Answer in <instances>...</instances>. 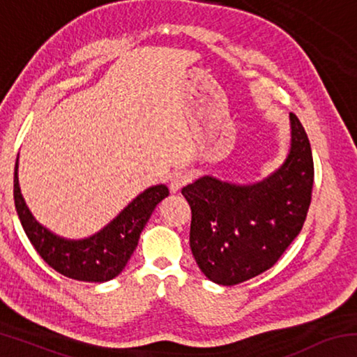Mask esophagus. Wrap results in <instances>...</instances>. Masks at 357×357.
I'll return each mask as SVG.
<instances>
[{"instance_id":"esophagus-1","label":"esophagus","mask_w":357,"mask_h":357,"mask_svg":"<svg viewBox=\"0 0 357 357\" xmlns=\"http://www.w3.org/2000/svg\"><path fill=\"white\" fill-rule=\"evenodd\" d=\"M189 183V176L184 172H174L170 176V190L172 192H179L183 187Z\"/></svg>"}]
</instances>
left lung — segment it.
<instances>
[{
    "label": "left lung",
    "mask_w": 357,
    "mask_h": 357,
    "mask_svg": "<svg viewBox=\"0 0 357 357\" xmlns=\"http://www.w3.org/2000/svg\"><path fill=\"white\" fill-rule=\"evenodd\" d=\"M289 123L291 148L271 176L250 185L202 176L183 189L192 209V253L219 285H238L273 268L304 225L315 172L310 142L294 113Z\"/></svg>",
    "instance_id": "8db88e82"
}]
</instances>
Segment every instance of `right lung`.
Segmentation results:
<instances>
[{
	"label": "right lung",
	"mask_w": 357,
	"mask_h": 357,
	"mask_svg": "<svg viewBox=\"0 0 357 357\" xmlns=\"http://www.w3.org/2000/svg\"><path fill=\"white\" fill-rule=\"evenodd\" d=\"M17 170L19 159L14 172V202L29 243L56 273L82 282L98 283L114 279L134 253L154 208L168 197L167 185L149 187L98 234L72 241L56 236L34 219L22 197Z\"/></svg>",
	"instance_id": "1"
}]
</instances>
